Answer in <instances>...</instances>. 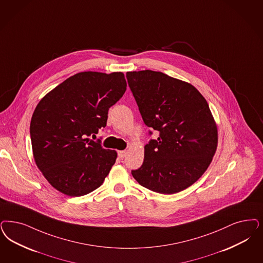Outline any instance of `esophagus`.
Returning <instances> with one entry per match:
<instances>
[{
	"label": "esophagus",
	"mask_w": 263,
	"mask_h": 263,
	"mask_svg": "<svg viewBox=\"0 0 263 263\" xmlns=\"http://www.w3.org/2000/svg\"><path fill=\"white\" fill-rule=\"evenodd\" d=\"M126 154L127 153L125 151H118V157H119V158H121V159H122V158H124V157L126 156Z\"/></svg>",
	"instance_id": "1"
}]
</instances>
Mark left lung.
<instances>
[{"label":"left lung","mask_w":263,"mask_h":263,"mask_svg":"<svg viewBox=\"0 0 263 263\" xmlns=\"http://www.w3.org/2000/svg\"><path fill=\"white\" fill-rule=\"evenodd\" d=\"M126 78L145 125L159 132L145 145L143 165L132 176L162 194L187 189L217 151V124L207 101L191 83L163 72H127Z\"/></svg>","instance_id":"1"}]
</instances>
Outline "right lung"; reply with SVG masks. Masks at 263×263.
I'll return each instance as SVG.
<instances>
[{
    "label": "right lung",
    "instance_id": "right-lung-1",
    "mask_svg": "<svg viewBox=\"0 0 263 263\" xmlns=\"http://www.w3.org/2000/svg\"><path fill=\"white\" fill-rule=\"evenodd\" d=\"M126 86L121 72H79L39 102L30 124L33 154L55 190L82 196L104 182L118 154L88 137L107 125L108 110Z\"/></svg>",
    "mask_w": 263,
    "mask_h": 263
}]
</instances>
